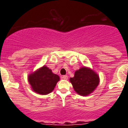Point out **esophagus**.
<instances>
[{"mask_svg":"<svg viewBox=\"0 0 128 128\" xmlns=\"http://www.w3.org/2000/svg\"><path fill=\"white\" fill-rule=\"evenodd\" d=\"M62 79H63V80H68V76H66V75L63 76H62Z\"/></svg>","mask_w":128,"mask_h":128,"instance_id":"1","label":"esophagus"}]
</instances>
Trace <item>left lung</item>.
<instances>
[{
    "label": "left lung",
    "mask_w": 128,
    "mask_h": 128,
    "mask_svg": "<svg viewBox=\"0 0 128 128\" xmlns=\"http://www.w3.org/2000/svg\"><path fill=\"white\" fill-rule=\"evenodd\" d=\"M70 81L76 93L86 96L97 88L99 83V77L93 70L83 66L76 71L74 78H70Z\"/></svg>",
    "instance_id": "obj_1"
}]
</instances>
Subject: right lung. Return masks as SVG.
<instances>
[{
    "instance_id": "obj_1",
    "label": "right lung",
    "mask_w": 128,
    "mask_h": 128,
    "mask_svg": "<svg viewBox=\"0 0 128 128\" xmlns=\"http://www.w3.org/2000/svg\"><path fill=\"white\" fill-rule=\"evenodd\" d=\"M28 81L34 92L39 94L47 95L54 90L58 81H60V77L44 65L29 75Z\"/></svg>"
}]
</instances>
